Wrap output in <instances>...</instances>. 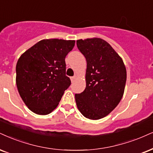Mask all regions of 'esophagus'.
Segmentation results:
<instances>
[{
    "label": "esophagus",
    "instance_id": "obj_1",
    "mask_svg": "<svg viewBox=\"0 0 153 153\" xmlns=\"http://www.w3.org/2000/svg\"><path fill=\"white\" fill-rule=\"evenodd\" d=\"M76 78H77L76 76H72V77H71V82H74V81L76 79Z\"/></svg>",
    "mask_w": 153,
    "mask_h": 153
}]
</instances>
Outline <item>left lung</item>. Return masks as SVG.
Instances as JSON below:
<instances>
[{"instance_id": "left-lung-1", "label": "left lung", "mask_w": 153, "mask_h": 153, "mask_svg": "<svg viewBox=\"0 0 153 153\" xmlns=\"http://www.w3.org/2000/svg\"><path fill=\"white\" fill-rule=\"evenodd\" d=\"M85 56L86 88L75 94L81 114L91 120L108 115L121 100L126 82V66L122 58L104 39L93 37L76 40Z\"/></svg>"}]
</instances>
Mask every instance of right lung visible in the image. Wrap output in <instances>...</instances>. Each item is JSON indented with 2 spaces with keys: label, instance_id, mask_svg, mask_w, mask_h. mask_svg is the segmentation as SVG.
I'll use <instances>...</instances> for the list:
<instances>
[{
  "label": "right lung",
  "instance_id": "add662e5",
  "mask_svg": "<svg viewBox=\"0 0 153 153\" xmlns=\"http://www.w3.org/2000/svg\"><path fill=\"white\" fill-rule=\"evenodd\" d=\"M75 40L45 39L21 54L16 65V85L27 108L48 115L59 105L71 81L66 76L65 57Z\"/></svg>",
  "mask_w": 153,
  "mask_h": 153
}]
</instances>
